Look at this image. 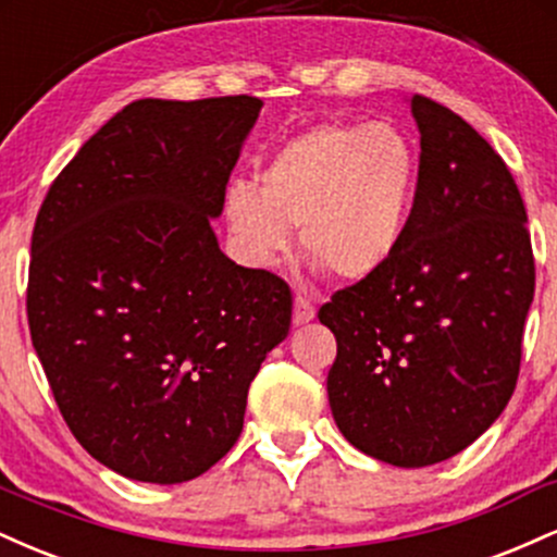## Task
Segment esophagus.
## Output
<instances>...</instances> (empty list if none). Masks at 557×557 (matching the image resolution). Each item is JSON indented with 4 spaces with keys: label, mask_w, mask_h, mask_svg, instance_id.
Instances as JSON below:
<instances>
[{
    "label": "esophagus",
    "mask_w": 557,
    "mask_h": 557,
    "mask_svg": "<svg viewBox=\"0 0 557 557\" xmlns=\"http://www.w3.org/2000/svg\"><path fill=\"white\" fill-rule=\"evenodd\" d=\"M314 317H317L314 306H311L304 296H296V309H293V324H296V327H300V324H309Z\"/></svg>",
    "instance_id": "esophagus-1"
}]
</instances>
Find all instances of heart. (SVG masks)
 I'll return each mask as SVG.
<instances>
[{
	"label": "heart",
	"instance_id": "1",
	"mask_svg": "<svg viewBox=\"0 0 557 557\" xmlns=\"http://www.w3.org/2000/svg\"><path fill=\"white\" fill-rule=\"evenodd\" d=\"M419 183L413 140L393 123L319 125L287 140L259 185H233L225 222L235 253L274 267L298 230L306 261L343 283L372 277L398 251Z\"/></svg>",
	"mask_w": 557,
	"mask_h": 557
}]
</instances>
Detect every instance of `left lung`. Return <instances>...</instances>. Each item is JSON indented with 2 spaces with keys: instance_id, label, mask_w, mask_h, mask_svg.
Masks as SVG:
<instances>
[{
  "instance_id": "left-lung-1",
  "label": "left lung",
  "mask_w": 557,
  "mask_h": 557,
  "mask_svg": "<svg viewBox=\"0 0 557 557\" xmlns=\"http://www.w3.org/2000/svg\"><path fill=\"white\" fill-rule=\"evenodd\" d=\"M406 101L421 138L408 230L319 322L337 337L327 374L337 430L376 461L421 469L469 447L508 406L534 259L527 209L495 149L437 101Z\"/></svg>"
}]
</instances>
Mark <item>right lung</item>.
Returning <instances> with one entry per match:
<instances>
[{"instance_id": "obj_1", "label": "right lung", "mask_w": 557, "mask_h": 557, "mask_svg": "<svg viewBox=\"0 0 557 557\" xmlns=\"http://www.w3.org/2000/svg\"><path fill=\"white\" fill-rule=\"evenodd\" d=\"M261 107L131 101L36 216L30 341L75 440L133 482L212 469L240 437L261 361L290 332V287L227 259L212 227Z\"/></svg>"}]
</instances>
